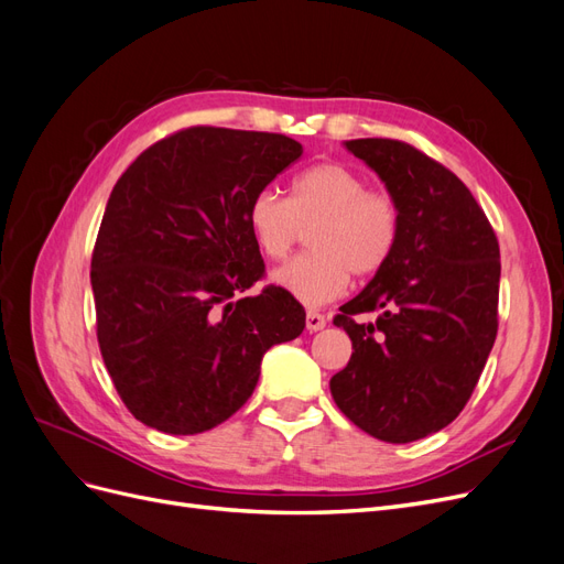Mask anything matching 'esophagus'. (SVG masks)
<instances>
[{"mask_svg":"<svg viewBox=\"0 0 564 564\" xmlns=\"http://www.w3.org/2000/svg\"><path fill=\"white\" fill-rule=\"evenodd\" d=\"M305 327H308V332H319L327 327V317L315 313V311H308L305 313Z\"/></svg>","mask_w":564,"mask_h":564,"instance_id":"34e87169","label":"esophagus"}]
</instances>
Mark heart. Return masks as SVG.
I'll use <instances>...</instances> for the list:
<instances>
[{"label":"heart","mask_w":564,"mask_h":564,"mask_svg":"<svg viewBox=\"0 0 564 564\" xmlns=\"http://www.w3.org/2000/svg\"><path fill=\"white\" fill-rule=\"evenodd\" d=\"M253 245L270 261H282L308 232L311 251L272 272V282L305 305L329 303L346 292L350 272L369 278L395 253L400 207L386 191H369L355 169L319 162L301 172L289 197L256 193L247 207Z\"/></svg>","instance_id":"1"}]
</instances>
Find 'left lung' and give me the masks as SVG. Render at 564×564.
I'll use <instances>...</instances> for the list:
<instances>
[{
  "label": "left lung",
  "mask_w": 564,
  "mask_h": 564,
  "mask_svg": "<svg viewBox=\"0 0 564 564\" xmlns=\"http://www.w3.org/2000/svg\"><path fill=\"white\" fill-rule=\"evenodd\" d=\"M346 148L395 197L400 240L334 317L352 355L329 388L357 429L404 445L445 429L473 395L499 329V242L468 187L414 145ZM365 312H379L378 322L357 321Z\"/></svg>",
  "instance_id": "1"
}]
</instances>
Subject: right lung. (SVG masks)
I'll return each mask as SVG.
<instances>
[{"mask_svg": "<svg viewBox=\"0 0 564 564\" xmlns=\"http://www.w3.org/2000/svg\"><path fill=\"white\" fill-rule=\"evenodd\" d=\"M301 155L282 133L191 127L115 183L91 256L96 336L119 398L150 429L212 431L251 398L265 350L303 332L286 289L245 296L265 270L247 207Z\"/></svg>", "mask_w": 564, "mask_h": 564, "instance_id": "1", "label": "right lung"}]
</instances>
